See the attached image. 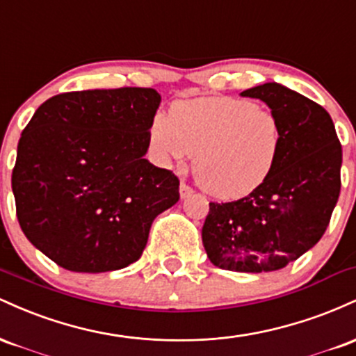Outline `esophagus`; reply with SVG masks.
Returning <instances> with one entry per match:
<instances>
[{"instance_id":"1","label":"esophagus","mask_w":356,"mask_h":356,"mask_svg":"<svg viewBox=\"0 0 356 356\" xmlns=\"http://www.w3.org/2000/svg\"><path fill=\"white\" fill-rule=\"evenodd\" d=\"M179 192H181V197H182V199H187V197H191L192 192H194V191H192L191 187L187 186V184L182 182L181 187H179Z\"/></svg>"}]
</instances>
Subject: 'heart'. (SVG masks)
<instances>
[{
    "label": "heart",
    "mask_w": 356,
    "mask_h": 356,
    "mask_svg": "<svg viewBox=\"0 0 356 356\" xmlns=\"http://www.w3.org/2000/svg\"><path fill=\"white\" fill-rule=\"evenodd\" d=\"M283 138V124L273 110L234 97L177 102L149 127L150 147L162 164L195 154L199 186L227 201L246 197L268 181Z\"/></svg>",
    "instance_id": "1"
}]
</instances>
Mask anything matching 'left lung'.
Segmentation results:
<instances>
[{
  "mask_svg": "<svg viewBox=\"0 0 356 356\" xmlns=\"http://www.w3.org/2000/svg\"><path fill=\"white\" fill-rule=\"evenodd\" d=\"M283 124L275 170L259 189L232 202H209L202 244L214 266L238 273L284 268L312 249L330 224L340 195L341 144L316 102L269 81L244 90Z\"/></svg>",
  "mask_w": 356,
  "mask_h": 356,
  "instance_id": "1",
  "label": "left lung"
}]
</instances>
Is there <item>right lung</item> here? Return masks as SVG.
Instances as JSON below:
<instances>
[{
    "label": "right lung",
    "instance_id": "obj_1",
    "mask_svg": "<svg viewBox=\"0 0 356 356\" xmlns=\"http://www.w3.org/2000/svg\"><path fill=\"white\" fill-rule=\"evenodd\" d=\"M161 95L83 90L38 107L11 175L28 241L61 268L105 273L136 263L154 219L179 201V179L144 155Z\"/></svg>",
    "mask_w": 356,
    "mask_h": 356
}]
</instances>
